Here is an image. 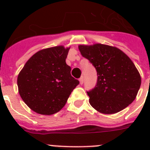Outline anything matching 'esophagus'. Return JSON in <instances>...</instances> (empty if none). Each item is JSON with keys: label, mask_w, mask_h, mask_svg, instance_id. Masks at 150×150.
Wrapping results in <instances>:
<instances>
[{"label": "esophagus", "mask_w": 150, "mask_h": 150, "mask_svg": "<svg viewBox=\"0 0 150 150\" xmlns=\"http://www.w3.org/2000/svg\"><path fill=\"white\" fill-rule=\"evenodd\" d=\"M79 83H80L81 85H83V81H84V78H83V76H82L81 77L79 78Z\"/></svg>", "instance_id": "esophagus-1"}]
</instances>
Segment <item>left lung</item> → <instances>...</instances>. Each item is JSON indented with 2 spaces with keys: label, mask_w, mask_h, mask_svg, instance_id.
<instances>
[{
  "label": "left lung",
  "mask_w": 150,
  "mask_h": 150,
  "mask_svg": "<svg viewBox=\"0 0 150 150\" xmlns=\"http://www.w3.org/2000/svg\"><path fill=\"white\" fill-rule=\"evenodd\" d=\"M79 50L95 67L98 75L95 88L87 91L91 107L101 113L112 114L132 104L141 78L129 57L116 47L100 43L79 45Z\"/></svg>",
  "instance_id": "8db88e82"
}]
</instances>
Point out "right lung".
<instances>
[{
    "label": "right lung",
    "instance_id": "add662e5",
    "mask_svg": "<svg viewBox=\"0 0 150 150\" xmlns=\"http://www.w3.org/2000/svg\"><path fill=\"white\" fill-rule=\"evenodd\" d=\"M69 50L59 46L40 50L30 57L18 74L19 95L34 112L42 115L59 112L79 85L65 62Z\"/></svg>",
    "mask_w": 150,
    "mask_h": 150
}]
</instances>
